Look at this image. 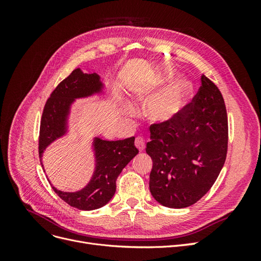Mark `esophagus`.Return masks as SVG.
Here are the masks:
<instances>
[{
  "mask_svg": "<svg viewBox=\"0 0 261 261\" xmlns=\"http://www.w3.org/2000/svg\"><path fill=\"white\" fill-rule=\"evenodd\" d=\"M135 145H136V147H137L139 151H143V150L145 149V146H146L144 138L143 137H137L136 140H135Z\"/></svg>",
  "mask_w": 261,
  "mask_h": 261,
  "instance_id": "obj_1",
  "label": "esophagus"
}]
</instances>
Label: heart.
I'll list each match as a JSON object with an SVG mask.
<instances>
[{"instance_id":"heart-1","label":"heart","mask_w":261,"mask_h":261,"mask_svg":"<svg viewBox=\"0 0 261 261\" xmlns=\"http://www.w3.org/2000/svg\"><path fill=\"white\" fill-rule=\"evenodd\" d=\"M172 80V75L168 81ZM192 87L188 82L180 80L163 93L153 98L147 107V115L150 120L156 123H167L175 118L186 106L191 94Z\"/></svg>"}]
</instances>
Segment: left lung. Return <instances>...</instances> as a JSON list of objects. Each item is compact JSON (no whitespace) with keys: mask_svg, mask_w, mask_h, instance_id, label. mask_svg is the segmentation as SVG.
Wrapping results in <instances>:
<instances>
[{"mask_svg":"<svg viewBox=\"0 0 261 261\" xmlns=\"http://www.w3.org/2000/svg\"><path fill=\"white\" fill-rule=\"evenodd\" d=\"M149 188L168 208H186L215 184L227 151V115L218 87L204 75L193 101L172 121L150 126Z\"/></svg>","mask_w":261,"mask_h":261,"instance_id":"left-lung-1","label":"left lung"}]
</instances>
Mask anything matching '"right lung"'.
Masks as SVG:
<instances>
[{
  "instance_id": "1",
  "label": "right lung",
  "mask_w": 261,
  "mask_h": 261,
  "mask_svg": "<svg viewBox=\"0 0 261 261\" xmlns=\"http://www.w3.org/2000/svg\"><path fill=\"white\" fill-rule=\"evenodd\" d=\"M105 84L97 73L87 74L81 68L74 69L61 82L51 93L43 109L40 136H39V156L42 164V154L53 141L67 135V122L70 107L76 99H84L105 93ZM94 153V171L89 183L81 191H53L69 206L80 210H94L103 207L116 191V178L128 162L138 153L135 137L123 140H103L94 137L92 141Z\"/></svg>"
}]
</instances>
